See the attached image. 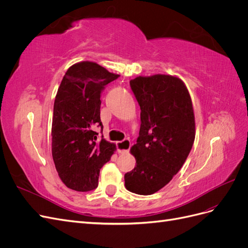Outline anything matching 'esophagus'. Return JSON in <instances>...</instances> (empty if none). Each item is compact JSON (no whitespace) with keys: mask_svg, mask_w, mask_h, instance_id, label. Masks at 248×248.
Listing matches in <instances>:
<instances>
[{"mask_svg":"<svg viewBox=\"0 0 248 248\" xmlns=\"http://www.w3.org/2000/svg\"><path fill=\"white\" fill-rule=\"evenodd\" d=\"M131 147V142L128 139H125L122 141L117 142V151L118 153H126Z\"/></svg>","mask_w":248,"mask_h":248,"instance_id":"1","label":"esophagus"}]
</instances>
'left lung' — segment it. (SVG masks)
I'll return each instance as SVG.
<instances>
[{
    "label": "left lung",
    "mask_w": 248,
    "mask_h": 248,
    "mask_svg": "<svg viewBox=\"0 0 248 248\" xmlns=\"http://www.w3.org/2000/svg\"><path fill=\"white\" fill-rule=\"evenodd\" d=\"M130 87L140 108V128L130 149L137 167L125 174V187L149 196L166 186L188 156L196 138L193 108L188 90L176 77H139Z\"/></svg>",
    "instance_id": "8db88e82"
}]
</instances>
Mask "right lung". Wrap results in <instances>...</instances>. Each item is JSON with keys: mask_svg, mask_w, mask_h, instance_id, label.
Segmentation results:
<instances>
[{"mask_svg": "<svg viewBox=\"0 0 248 248\" xmlns=\"http://www.w3.org/2000/svg\"><path fill=\"white\" fill-rule=\"evenodd\" d=\"M120 76L94 62H79L67 70L59 87L51 125V153L56 170L70 189L90 191L98 186L100 169L116 145L98 139L102 129L100 96Z\"/></svg>", "mask_w": 248, "mask_h": 248, "instance_id": "right-lung-1", "label": "right lung"}]
</instances>
